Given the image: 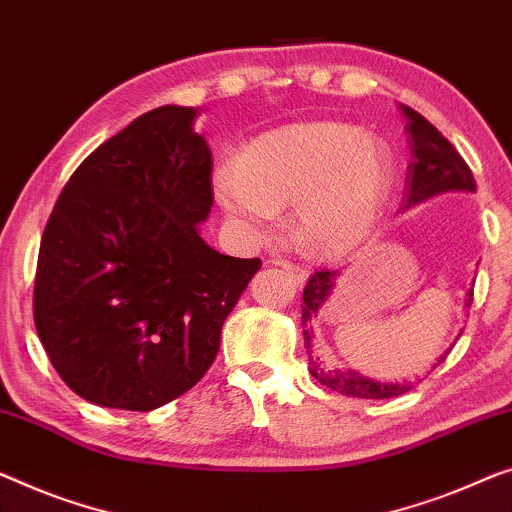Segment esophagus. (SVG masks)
<instances>
[{
    "label": "esophagus",
    "instance_id": "1",
    "mask_svg": "<svg viewBox=\"0 0 512 512\" xmlns=\"http://www.w3.org/2000/svg\"><path fill=\"white\" fill-rule=\"evenodd\" d=\"M278 266H280L282 271L287 273L289 278L294 280V285H303L305 278H308V276H305V271L301 269V266H296V264H289V262H278Z\"/></svg>",
    "mask_w": 512,
    "mask_h": 512
}]
</instances>
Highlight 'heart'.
Masks as SVG:
<instances>
[{"mask_svg": "<svg viewBox=\"0 0 512 512\" xmlns=\"http://www.w3.org/2000/svg\"><path fill=\"white\" fill-rule=\"evenodd\" d=\"M393 163L384 144L340 121H305L255 137L213 186L239 223L264 230L294 207L292 236L310 257H340L368 239L386 207Z\"/></svg>", "mask_w": 512, "mask_h": 512, "instance_id": "obj_1", "label": "heart"}]
</instances>
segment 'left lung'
Masks as SVG:
<instances>
[{
	"instance_id": "left-lung-1",
	"label": "left lung",
	"mask_w": 512,
	"mask_h": 512,
	"mask_svg": "<svg viewBox=\"0 0 512 512\" xmlns=\"http://www.w3.org/2000/svg\"><path fill=\"white\" fill-rule=\"evenodd\" d=\"M407 117V133H409V149H411V165L407 167V179H404V197L402 207H416L434 195L451 193V190H464V193H474L476 181L471 174L469 165L464 158L457 154L451 142L427 121L423 114L411 110L409 105L400 108ZM338 280V271L319 269L310 276L308 285L303 289V305H301V322H303V340L305 349L310 356V375L315 377L319 384H324L331 391L340 395H349V398H365V400H386L398 398L414 388L411 381H402V384H386V381H375L370 377H363L356 370H335L326 368L322 358H319V342L315 333V319L322 305L329 301V296ZM467 308L471 305V296H474V287L467 292ZM455 345V342H453ZM451 345V349H453ZM446 349L444 354L437 358L434 368L446 361L451 354Z\"/></svg>"
}]
</instances>
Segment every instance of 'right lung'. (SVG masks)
Instances as JSON below:
<instances>
[{
  "label": "right lung",
  "instance_id": "obj_1",
  "mask_svg": "<svg viewBox=\"0 0 512 512\" xmlns=\"http://www.w3.org/2000/svg\"><path fill=\"white\" fill-rule=\"evenodd\" d=\"M197 110L163 105L82 160L45 225L34 282L41 345L94 404L151 411L211 368L259 271L197 232L213 207Z\"/></svg>",
  "mask_w": 512,
  "mask_h": 512
}]
</instances>
